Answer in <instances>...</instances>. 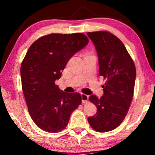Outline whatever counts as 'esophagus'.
<instances>
[{
    "mask_svg": "<svg viewBox=\"0 0 155 155\" xmlns=\"http://www.w3.org/2000/svg\"><path fill=\"white\" fill-rule=\"evenodd\" d=\"M81 98H82V102H83V103H87L88 99V95L81 93Z\"/></svg>",
    "mask_w": 155,
    "mask_h": 155,
    "instance_id": "34e87169",
    "label": "esophagus"
}]
</instances>
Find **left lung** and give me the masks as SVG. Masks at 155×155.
Segmentation results:
<instances>
[{"mask_svg": "<svg viewBox=\"0 0 155 155\" xmlns=\"http://www.w3.org/2000/svg\"><path fill=\"white\" fill-rule=\"evenodd\" d=\"M98 57L99 74L105 80L104 95L93 94L89 101L97 107V113L88 118L97 132L118 127L128 113L133 98L136 68L132 58L119 38L108 31L88 32Z\"/></svg>", "mask_w": 155, "mask_h": 155, "instance_id": "8db88e82", "label": "left lung"}]
</instances>
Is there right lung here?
<instances>
[{"label":"right lung","mask_w":155,"mask_h":155,"mask_svg":"<svg viewBox=\"0 0 155 155\" xmlns=\"http://www.w3.org/2000/svg\"><path fill=\"white\" fill-rule=\"evenodd\" d=\"M88 41L83 33H52L29 47L21 67L22 88L28 113L42 130L61 132L81 104L79 93H65L54 83L69 59Z\"/></svg>","instance_id":"1"}]
</instances>
